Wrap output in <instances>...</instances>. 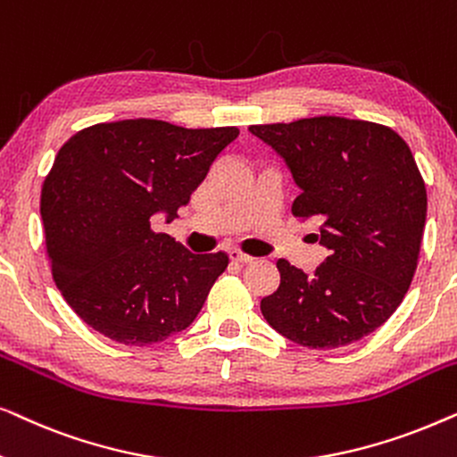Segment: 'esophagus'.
I'll list each match as a JSON object with an SVG mask.
<instances>
[{"mask_svg":"<svg viewBox=\"0 0 457 457\" xmlns=\"http://www.w3.org/2000/svg\"><path fill=\"white\" fill-rule=\"evenodd\" d=\"M228 258H230V262H235V264H249V262L253 260L252 255L243 253V252H239V249H230Z\"/></svg>","mask_w":457,"mask_h":457,"instance_id":"obj_1","label":"esophagus"}]
</instances>
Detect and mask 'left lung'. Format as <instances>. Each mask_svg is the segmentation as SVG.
Instances as JSON below:
<instances>
[{
	"label": "left lung",
	"mask_w": 457,
	"mask_h": 457,
	"mask_svg": "<svg viewBox=\"0 0 457 457\" xmlns=\"http://www.w3.org/2000/svg\"><path fill=\"white\" fill-rule=\"evenodd\" d=\"M289 168L302 222L328 255L310 274L280 258L266 322L312 349H335L389 320L410 289L427 222V187L408 143L383 124L339 116L255 124Z\"/></svg>",
	"instance_id": "obj_1"
}]
</instances>
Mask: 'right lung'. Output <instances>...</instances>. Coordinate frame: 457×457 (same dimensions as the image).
Returning a JSON list of instances; mask_svg holds the SVG:
<instances>
[{"label":"right lung","instance_id":"obj_1","mask_svg":"<svg viewBox=\"0 0 457 457\" xmlns=\"http://www.w3.org/2000/svg\"><path fill=\"white\" fill-rule=\"evenodd\" d=\"M239 129H183L162 120L79 130L55 155L41 218L55 285L97 333L152 345L195 320L227 253H191L154 233L179 218Z\"/></svg>","mask_w":457,"mask_h":457}]
</instances>
